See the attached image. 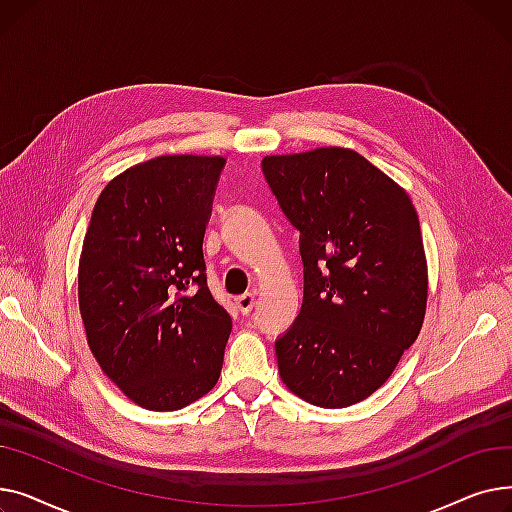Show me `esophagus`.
<instances>
[{"label": "esophagus", "instance_id": "esophagus-1", "mask_svg": "<svg viewBox=\"0 0 512 512\" xmlns=\"http://www.w3.org/2000/svg\"><path fill=\"white\" fill-rule=\"evenodd\" d=\"M234 305L236 309L242 313V315H249L253 311V305H255V297L249 292V294H240V297L234 299Z\"/></svg>", "mask_w": 512, "mask_h": 512}]
</instances>
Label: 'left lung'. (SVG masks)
I'll use <instances>...</instances> for the list:
<instances>
[{"label": "left lung", "mask_w": 512, "mask_h": 512, "mask_svg": "<svg viewBox=\"0 0 512 512\" xmlns=\"http://www.w3.org/2000/svg\"><path fill=\"white\" fill-rule=\"evenodd\" d=\"M263 176L301 232L303 305L276 340L290 392L324 409L365 400L417 340L427 263L417 211L353 149L270 155Z\"/></svg>", "instance_id": "obj_1"}]
</instances>
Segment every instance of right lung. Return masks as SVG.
Segmentation results:
<instances>
[{"label":"right lung","mask_w":512,"mask_h":512,"mask_svg":"<svg viewBox=\"0 0 512 512\" xmlns=\"http://www.w3.org/2000/svg\"><path fill=\"white\" fill-rule=\"evenodd\" d=\"M224 157L161 155L107 184L78 261V307L99 367L149 411L220 378L232 319L207 288L203 236Z\"/></svg>","instance_id":"right-lung-1"}]
</instances>
